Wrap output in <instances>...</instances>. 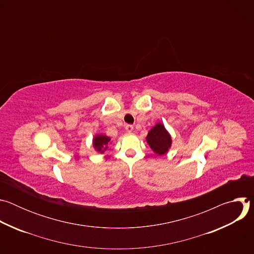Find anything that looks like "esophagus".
<instances>
[{"label":"esophagus","instance_id":"34e87169","mask_svg":"<svg viewBox=\"0 0 254 254\" xmlns=\"http://www.w3.org/2000/svg\"><path fill=\"white\" fill-rule=\"evenodd\" d=\"M126 130H127L128 133H130V132L133 130V126H131V125H127V126L126 127Z\"/></svg>","mask_w":254,"mask_h":254}]
</instances>
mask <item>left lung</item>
I'll return each instance as SVG.
<instances>
[{
	"instance_id": "8db88e82",
	"label": "left lung",
	"mask_w": 254,
	"mask_h": 254,
	"mask_svg": "<svg viewBox=\"0 0 254 254\" xmlns=\"http://www.w3.org/2000/svg\"><path fill=\"white\" fill-rule=\"evenodd\" d=\"M146 140L152 151L158 156L167 154L172 147V136L162 123L156 124L150 129Z\"/></svg>"
}]
</instances>
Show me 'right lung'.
<instances>
[{
	"mask_svg": "<svg viewBox=\"0 0 254 254\" xmlns=\"http://www.w3.org/2000/svg\"><path fill=\"white\" fill-rule=\"evenodd\" d=\"M112 138L110 136H107L105 134L102 133H96L93 138H92V146L93 149L95 150L96 153H100L103 154L107 148H108V144L112 142L111 140Z\"/></svg>",
	"mask_w": 254,
	"mask_h": 254,
	"instance_id": "obj_1",
	"label": "right lung"
}]
</instances>
